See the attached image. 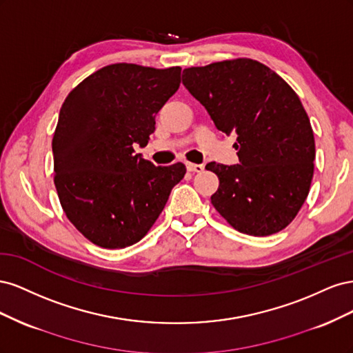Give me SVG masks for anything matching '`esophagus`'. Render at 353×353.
I'll list each match as a JSON object with an SVG mask.
<instances>
[{"label": "esophagus", "instance_id": "obj_1", "mask_svg": "<svg viewBox=\"0 0 353 353\" xmlns=\"http://www.w3.org/2000/svg\"><path fill=\"white\" fill-rule=\"evenodd\" d=\"M185 166H187V169L190 170V172H201V170L205 169V166H203V165L190 163V162H187V163H185Z\"/></svg>", "mask_w": 353, "mask_h": 353}]
</instances>
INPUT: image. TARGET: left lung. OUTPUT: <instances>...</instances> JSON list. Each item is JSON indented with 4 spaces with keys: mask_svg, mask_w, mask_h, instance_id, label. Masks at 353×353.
<instances>
[{
    "mask_svg": "<svg viewBox=\"0 0 353 353\" xmlns=\"http://www.w3.org/2000/svg\"><path fill=\"white\" fill-rule=\"evenodd\" d=\"M183 83L221 132L237 134L239 165H206L219 178L212 205L249 236L285 228L307 197L315 160L311 122L297 94L252 59L184 69Z\"/></svg>",
    "mask_w": 353,
    "mask_h": 353,
    "instance_id": "obj_1",
    "label": "left lung"
}]
</instances>
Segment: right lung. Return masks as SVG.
<instances>
[{"label": "right lung", "instance_id": "add662e5", "mask_svg": "<svg viewBox=\"0 0 353 353\" xmlns=\"http://www.w3.org/2000/svg\"><path fill=\"white\" fill-rule=\"evenodd\" d=\"M179 83L178 66L116 63L83 79L61 105L52 138L57 194L69 221L100 248L140 241L185 175L183 163L154 166L134 150L147 145Z\"/></svg>", "mask_w": 353, "mask_h": 353}]
</instances>
